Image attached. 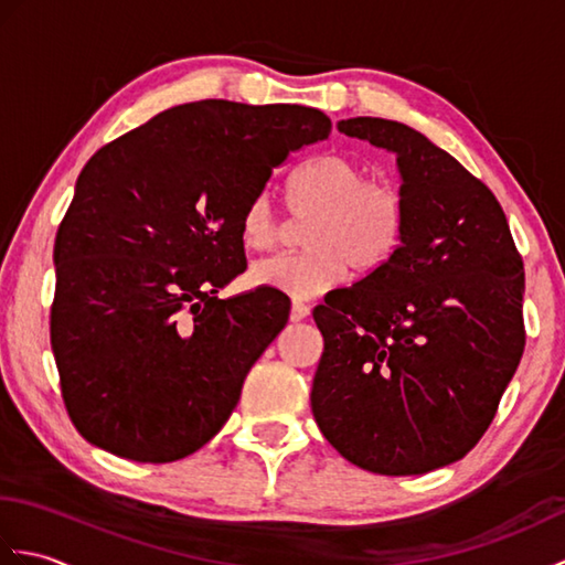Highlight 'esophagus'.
Segmentation results:
<instances>
[{
	"label": "esophagus",
	"instance_id": "1",
	"mask_svg": "<svg viewBox=\"0 0 565 565\" xmlns=\"http://www.w3.org/2000/svg\"><path fill=\"white\" fill-rule=\"evenodd\" d=\"M310 316V308L306 306V303H301V301H294V306H291V322H301V320H306Z\"/></svg>",
	"mask_w": 565,
	"mask_h": 565
}]
</instances>
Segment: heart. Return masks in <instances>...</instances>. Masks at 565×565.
Returning a JSON list of instances; mask_svg holds the SVG:
<instances>
[{"label": "heart", "mask_w": 565, "mask_h": 565, "mask_svg": "<svg viewBox=\"0 0 565 565\" xmlns=\"http://www.w3.org/2000/svg\"><path fill=\"white\" fill-rule=\"evenodd\" d=\"M294 211H313L301 252L252 264L249 281L294 301H306L344 281L347 271L369 276L386 267L405 231V196L386 179H369L366 167L344 152L308 160L289 179ZM281 221L267 194L252 196L239 215V239L252 252L271 249Z\"/></svg>", "instance_id": "heart-1"}]
</instances>
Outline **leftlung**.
<instances>
[{"mask_svg":"<svg viewBox=\"0 0 565 565\" xmlns=\"http://www.w3.org/2000/svg\"><path fill=\"white\" fill-rule=\"evenodd\" d=\"M340 130L398 154L407 215L386 267L313 310L310 405L347 461L427 473L481 441L520 364L522 255L493 191L415 128L359 116Z\"/></svg>","mask_w":565,"mask_h":565,"instance_id":"left-lung-1","label":"left lung"}]
</instances>
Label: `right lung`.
<instances>
[{
  "instance_id": "add662e5",
  "label": "right lung",
  "mask_w": 565,
  "mask_h": 565,
  "mask_svg": "<svg viewBox=\"0 0 565 565\" xmlns=\"http://www.w3.org/2000/svg\"><path fill=\"white\" fill-rule=\"evenodd\" d=\"M330 130L308 106L206 99L84 164L55 235L51 347L65 411L94 447L170 463L218 435L291 308L271 289L215 298L247 267L239 215Z\"/></svg>"
}]
</instances>
